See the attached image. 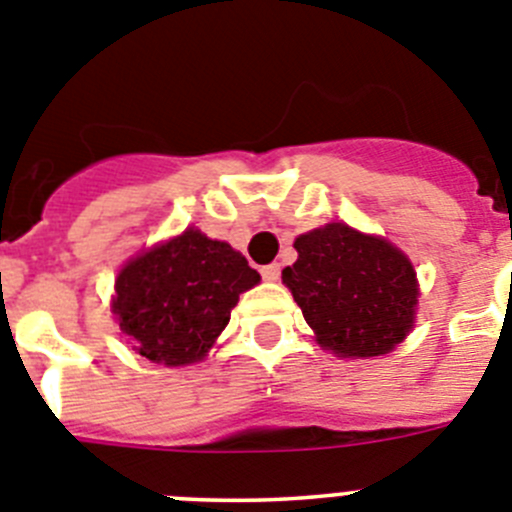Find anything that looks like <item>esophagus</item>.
Segmentation results:
<instances>
[{
  "label": "esophagus",
  "instance_id": "obj_1",
  "mask_svg": "<svg viewBox=\"0 0 512 512\" xmlns=\"http://www.w3.org/2000/svg\"><path fill=\"white\" fill-rule=\"evenodd\" d=\"M262 278L270 280V283H273V280H278L280 278V265H278V262H270V265L262 267Z\"/></svg>",
  "mask_w": 512,
  "mask_h": 512
}]
</instances>
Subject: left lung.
<instances>
[{"mask_svg": "<svg viewBox=\"0 0 512 512\" xmlns=\"http://www.w3.org/2000/svg\"><path fill=\"white\" fill-rule=\"evenodd\" d=\"M283 283L321 347L339 357H380L413 329L418 303L411 260L380 237L326 224L296 239Z\"/></svg>", "mask_w": 512, "mask_h": 512, "instance_id": "left-lung-1", "label": "left lung"}]
</instances>
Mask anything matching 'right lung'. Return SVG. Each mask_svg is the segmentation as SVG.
<instances>
[{
	"label": "right lung",
	"mask_w": 512,
	"mask_h": 512,
	"mask_svg": "<svg viewBox=\"0 0 512 512\" xmlns=\"http://www.w3.org/2000/svg\"><path fill=\"white\" fill-rule=\"evenodd\" d=\"M257 283V270L227 242L186 229L122 267L112 308L137 354L181 367L209 352L239 293Z\"/></svg>",
	"instance_id": "add662e5"
}]
</instances>
